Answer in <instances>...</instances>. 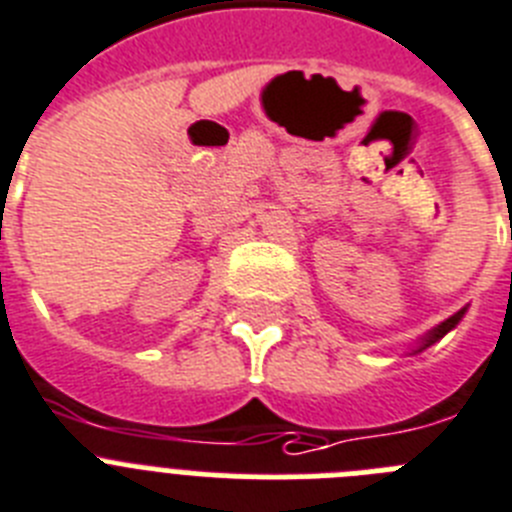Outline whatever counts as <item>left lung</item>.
I'll return each instance as SVG.
<instances>
[{
  "label": "left lung",
  "instance_id": "obj_1",
  "mask_svg": "<svg viewBox=\"0 0 512 512\" xmlns=\"http://www.w3.org/2000/svg\"><path fill=\"white\" fill-rule=\"evenodd\" d=\"M464 311L466 309H461V311H456V314H453V317H448L446 322H441L438 324V327H435V330H430L428 335L422 337V342H420V348L415 350V353H420V350H425V348H430V345H433V342H438L441 340L443 335H446V332H451L453 327H456V324L461 322V317H464Z\"/></svg>",
  "mask_w": 512,
  "mask_h": 512
}]
</instances>
